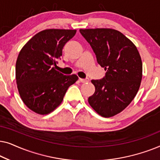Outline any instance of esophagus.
<instances>
[{"label":"esophagus","instance_id":"34e87169","mask_svg":"<svg viewBox=\"0 0 160 160\" xmlns=\"http://www.w3.org/2000/svg\"><path fill=\"white\" fill-rule=\"evenodd\" d=\"M79 81L82 83H87V82H89V78H79Z\"/></svg>","mask_w":160,"mask_h":160}]
</instances>
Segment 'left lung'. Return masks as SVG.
I'll return each mask as SVG.
<instances>
[{
    "label": "left lung",
    "mask_w": 160,
    "mask_h": 160,
    "mask_svg": "<svg viewBox=\"0 0 160 160\" xmlns=\"http://www.w3.org/2000/svg\"><path fill=\"white\" fill-rule=\"evenodd\" d=\"M79 31L92 48L98 64L106 71L102 79L91 81L95 91L88 102L102 117H113L129 106L138 91L143 72L141 58L134 43L117 30Z\"/></svg>",
    "instance_id": "8db88e82"
}]
</instances>
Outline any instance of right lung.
I'll return each instance as SVG.
<instances>
[{
    "label": "right lung",
    "instance_id": "right-lung-1",
    "mask_svg": "<svg viewBox=\"0 0 160 160\" xmlns=\"http://www.w3.org/2000/svg\"><path fill=\"white\" fill-rule=\"evenodd\" d=\"M76 30L47 29L30 39L19 52L16 81L19 95L28 108L46 115L60 106L67 89L78 77L63 75L54 65Z\"/></svg>",
    "mask_w": 160,
    "mask_h": 160
}]
</instances>
